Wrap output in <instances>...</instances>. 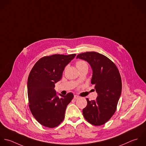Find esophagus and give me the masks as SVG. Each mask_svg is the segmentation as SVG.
Instances as JSON below:
<instances>
[{
    "instance_id": "34e87169",
    "label": "esophagus",
    "mask_w": 146,
    "mask_h": 146,
    "mask_svg": "<svg viewBox=\"0 0 146 146\" xmlns=\"http://www.w3.org/2000/svg\"><path fill=\"white\" fill-rule=\"evenodd\" d=\"M79 98H80V96H78V95H75L74 96V99H79Z\"/></svg>"
}]
</instances>
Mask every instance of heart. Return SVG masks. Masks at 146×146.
<instances>
[{
    "label": "heart",
    "mask_w": 146,
    "mask_h": 146,
    "mask_svg": "<svg viewBox=\"0 0 146 146\" xmlns=\"http://www.w3.org/2000/svg\"><path fill=\"white\" fill-rule=\"evenodd\" d=\"M84 65H88L84 61H78L76 63V66H77V68H80V67H81L82 66H84ZM78 81H80V80H78Z\"/></svg>",
    "instance_id": "b5f03b06"
}]
</instances>
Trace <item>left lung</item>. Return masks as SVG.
<instances>
[{"instance_id":"left-lung-1","label":"left lung","mask_w":146,"mask_h":146,"mask_svg":"<svg viewBox=\"0 0 146 146\" xmlns=\"http://www.w3.org/2000/svg\"><path fill=\"white\" fill-rule=\"evenodd\" d=\"M77 58L87 61L92 70L91 84L98 94L96 100L90 101L83 109L85 118L93 125L107 122L115 113L121 94L122 82L115 64L107 57L96 52L80 54Z\"/></svg>"}]
</instances>
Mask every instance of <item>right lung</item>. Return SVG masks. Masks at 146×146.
<instances>
[{
  "mask_svg": "<svg viewBox=\"0 0 146 146\" xmlns=\"http://www.w3.org/2000/svg\"><path fill=\"white\" fill-rule=\"evenodd\" d=\"M76 55L44 56L35 64L30 72L27 85L30 110L36 121L45 127L58 126L64 118L67 106L73 98L72 92L66 95L57 94L55 86L61 79L65 67Z\"/></svg>",
  "mask_w": 146,
  "mask_h": 146,
  "instance_id": "right-lung-1",
  "label": "right lung"
}]
</instances>
